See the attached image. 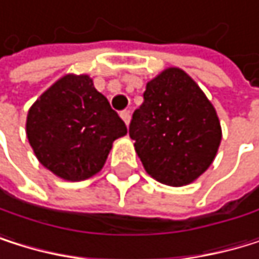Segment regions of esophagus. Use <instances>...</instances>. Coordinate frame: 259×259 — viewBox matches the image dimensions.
<instances>
[{
	"label": "esophagus",
	"instance_id": "esophagus-1",
	"mask_svg": "<svg viewBox=\"0 0 259 259\" xmlns=\"http://www.w3.org/2000/svg\"><path fill=\"white\" fill-rule=\"evenodd\" d=\"M120 117L123 119V122L128 125L130 123V120H131V114H130V111H122L120 112Z\"/></svg>",
	"mask_w": 259,
	"mask_h": 259
}]
</instances>
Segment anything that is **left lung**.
Returning <instances> with one entry per match:
<instances>
[{"instance_id":"obj_1","label":"left lung","mask_w":259,"mask_h":259,"mask_svg":"<svg viewBox=\"0 0 259 259\" xmlns=\"http://www.w3.org/2000/svg\"><path fill=\"white\" fill-rule=\"evenodd\" d=\"M130 137L151 178L181 187L211 165L223 134L213 105L195 80L179 68H168L147 83Z\"/></svg>"}]
</instances>
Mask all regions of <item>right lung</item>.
I'll list each match as a JSON object with an SVG mask.
<instances>
[{
    "label": "right lung",
    "mask_w": 259,
    "mask_h": 259,
    "mask_svg": "<svg viewBox=\"0 0 259 259\" xmlns=\"http://www.w3.org/2000/svg\"><path fill=\"white\" fill-rule=\"evenodd\" d=\"M26 134L41 165L77 182L102 170L126 125L91 78L68 74L30 106Z\"/></svg>",
    "instance_id": "add662e5"
}]
</instances>
